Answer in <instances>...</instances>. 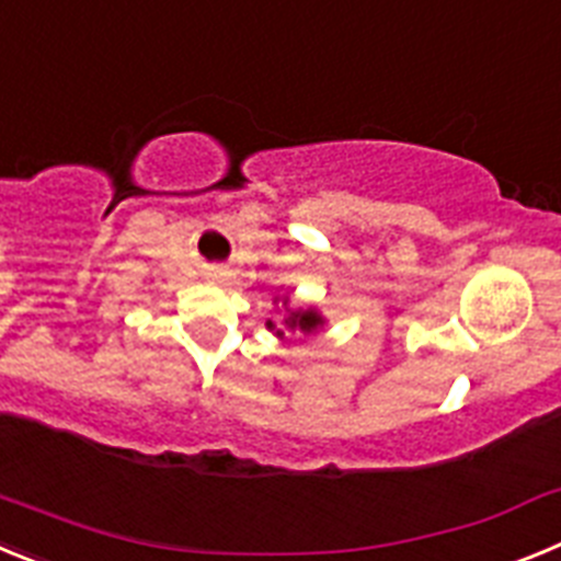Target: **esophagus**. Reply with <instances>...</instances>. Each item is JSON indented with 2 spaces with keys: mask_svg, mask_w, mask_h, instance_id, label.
<instances>
[{
  "mask_svg": "<svg viewBox=\"0 0 561 561\" xmlns=\"http://www.w3.org/2000/svg\"><path fill=\"white\" fill-rule=\"evenodd\" d=\"M213 277H221V272H213Z\"/></svg>",
  "mask_w": 561,
  "mask_h": 561,
  "instance_id": "34e87169",
  "label": "esophagus"
}]
</instances>
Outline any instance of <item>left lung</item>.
I'll list each match as a JSON object with an SVG mask.
<instances>
[{
    "instance_id": "left-lung-1",
    "label": "left lung",
    "mask_w": 561,
    "mask_h": 561,
    "mask_svg": "<svg viewBox=\"0 0 561 561\" xmlns=\"http://www.w3.org/2000/svg\"><path fill=\"white\" fill-rule=\"evenodd\" d=\"M275 306L286 311L284 325H275L270 320L266 329L277 336V340H286V334H300V336H317L325 329V314L314 306H291L289 297H275Z\"/></svg>"
}]
</instances>
